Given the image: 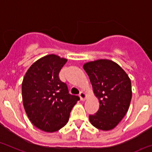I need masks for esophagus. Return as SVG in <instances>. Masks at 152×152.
I'll use <instances>...</instances> for the list:
<instances>
[{"label":"esophagus","mask_w":152,"mask_h":152,"mask_svg":"<svg viewBox=\"0 0 152 152\" xmlns=\"http://www.w3.org/2000/svg\"><path fill=\"white\" fill-rule=\"evenodd\" d=\"M79 96H80V99L81 101H84L86 99V94L83 92H80V94H79Z\"/></svg>","instance_id":"esophagus-1"}]
</instances>
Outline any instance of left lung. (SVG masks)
Segmentation results:
<instances>
[{
    "instance_id": "1",
    "label": "left lung",
    "mask_w": 152,
    "mask_h": 152,
    "mask_svg": "<svg viewBox=\"0 0 152 152\" xmlns=\"http://www.w3.org/2000/svg\"><path fill=\"white\" fill-rule=\"evenodd\" d=\"M99 102L90 123L101 130H112L127 112L132 99L131 81L121 67L109 59H99L83 66Z\"/></svg>"
}]
</instances>
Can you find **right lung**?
Instances as JSON below:
<instances>
[{"label":"right lung","mask_w":152,"mask_h":152,"mask_svg":"<svg viewBox=\"0 0 152 152\" xmlns=\"http://www.w3.org/2000/svg\"><path fill=\"white\" fill-rule=\"evenodd\" d=\"M67 59L50 54L31 65L22 83L23 105L33 125L53 133L63 127L74 105L80 99L71 95L59 74Z\"/></svg>","instance_id":"obj_1"}]
</instances>
